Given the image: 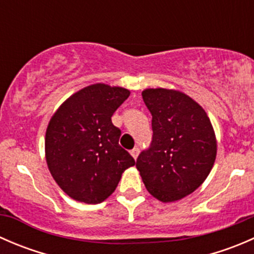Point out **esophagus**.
Masks as SVG:
<instances>
[{
	"mask_svg": "<svg viewBox=\"0 0 254 254\" xmlns=\"http://www.w3.org/2000/svg\"><path fill=\"white\" fill-rule=\"evenodd\" d=\"M130 153H131V156H132V157H134V160H136L137 156H139V147L132 148V150L130 151Z\"/></svg>",
	"mask_w": 254,
	"mask_h": 254,
	"instance_id": "1",
	"label": "esophagus"
}]
</instances>
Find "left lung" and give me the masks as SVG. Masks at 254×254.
I'll list each match as a JSON object with an SVG mask.
<instances>
[{
  "label": "left lung",
  "mask_w": 254,
  "mask_h": 254,
  "mask_svg": "<svg viewBox=\"0 0 254 254\" xmlns=\"http://www.w3.org/2000/svg\"><path fill=\"white\" fill-rule=\"evenodd\" d=\"M142 99L152 115L153 135L136 168L153 198L181 200L204 183L214 166V127L203 107L181 91L147 88Z\"/></svg>",
  "instance_id": "left-lung-1"
}]
</instances>
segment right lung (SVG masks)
Here are the masks:
<instances>
[{
	"label": "right lung",
	"instance_id": "obj_1",
	"mask_svg": "<svg viewBox=\"0 0 254 254\" xmlns=\"http://www.w3.org/2000/svg\"><path fill=\"white\" fill-rule=\"evenodd\" d=\"M129 96L123 87L94 83L68 97L51 117L45 158L53 178L70 198L102 203L115 190L123 172L135 165L119 145L122 131L112 123Z\"/></svg>",
	"mask_w": 254,
	"mask_h": 254
}]
</instances>
